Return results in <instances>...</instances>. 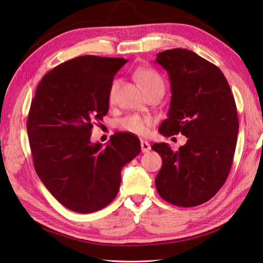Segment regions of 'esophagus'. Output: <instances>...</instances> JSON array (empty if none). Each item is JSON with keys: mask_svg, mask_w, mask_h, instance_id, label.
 I'll return each instance as SVG.
<instances>
[{"mask_svg": "<svg viewBox=\"0 0 263 263\" xmlns=\"http://www.w3.org/2000/svg\"><path fill=\"white\" fill-rule=\"evenodd\" d=\"M140 146H141V151H142V153H148V151L151 149L150 144H148L147 141H144V140H141Z\"/></svg>", "mask_w": 263, "mask_h": 263, "instance_id": "34e87169", "label": "esophagus"}]
</instances>
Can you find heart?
Returning a JSON list of instances; mask_svg holds the SVG:
<instances>
[{"mask_svg":"<svg viewBox=\"0 0 263 263\" xmlns=\"http://www.w3.org/2000/svg\"><path fill=\"white\" fill-rule=\"evenodd\" d=\"M134 77L136 78V80L139 82L142 89L145 90L147 95L159 89L164 90V83H163L162 78L154 69L147 68V67L137 68L135 70ZM119 83H121L119 79H114L112 83H110L109 90H108L109 102L114 101ZM153 124H154L153 117L142 116L138 114L127 115L118 121L119 128L126 133L137 135V136H145V135H147L149 132V128Z\"/></svg>","mask_w":263,"mask_h":263,"instance_id":"1","label":"heart"}]
</instances>
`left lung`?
I'll return each mask as SVG.
<instances>
[{"label": "left lung", "instance_id": "obj_1", "mask_svg": "<svg viewBox=\"0 0 263 263\" xmlns=\"http://www.w3.org/2000/svg\"><path fill=\"white\" fill-rule=\"evenodd\" d=\"M156 62L168 72L172 93L159 132L187 138L178 151L164 142L151 146L162 158L156 187L164 201L193 208L218 192L232 168L239 129L235 99L219 68L193 51L165 50Z\"/></svg>", "mask_w": 263, "mask_h": 263}]
</instances>
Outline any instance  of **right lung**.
<instances>
[{
	"label": "right lung",
	"instance_id": "1",
	"mask_svg": "<svg viewBox=\"0 0 263 263\" xmlns=\"http://www.w3.org/2000/svg\"><path fill=\"white\" fill-rule=\"evenodd\" d=\"M127 60L81 55L46 73L31 101L27 133L35 170L67 209L93 213L116 197L122 168L140 153L134 135L92 144L93 124L108 112V90Z\"/></svg>",
	"mask_w": 263,
	"mask_h": 263
}]
</instances>
